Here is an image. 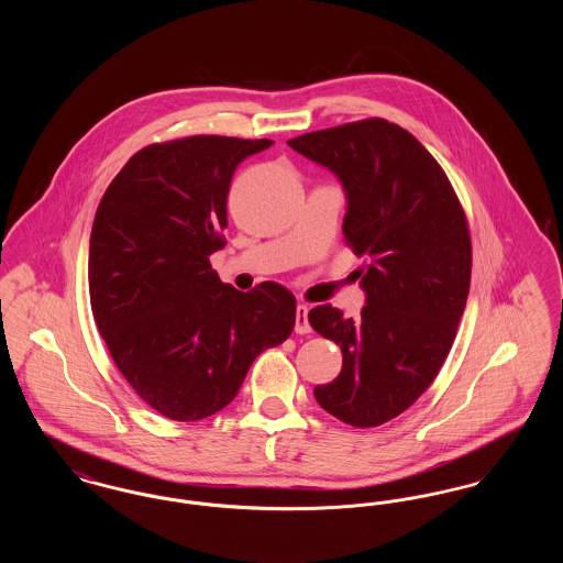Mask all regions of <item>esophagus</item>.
I'll return each instance as SVG.
<instances>
[{
  "mask_svg": "<svg viewBox=\"0 0 563 563\" xmlns=\"http://www.w3.org/2000/svg\"><path fill=\"white\" fill-rule=\"evenodd\" d=\"M295 331L301 333V335L312 331V327L308 322V306H303V303H299L297 310H295Z\"/></svg>",
  "mask_w": 563,
  "mask_h": 563,
  "instance_id": "esophagus-1",
  "label": "esophagus"
}]
</instances>
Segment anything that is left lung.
<instances>
[{
    "instance_id": "obj_1",
    "label": "left lung",
    "mask_w": 563,
    "mask_h": 563,
    "mask_svg": "<svg viewBox=\"0 0 563 563\" xmlns=\"http://www.w3.org/2000/svg\"><path fill=\"white\" fill-rule=\"evenodd\" d=\"M346 189L344 241L365 260L361 319L317 306L308 321L342 349V372L314 388L324 411L356 429L397 418L443 367L471 287L473 249L454 188L413 136L382 118L287 141Z\"/></svg>"
}]
</instances>
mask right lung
Here are the masks:
<instances>
[{
  "instance_id": "right-lung-1",
  "label": "right lung",
  "mask_w": 563,
  "mask_h": 563,
  "mask_svg": "<svg viewBox=\"0 0 563 563\" xmlns=\"http://www.w3.org/2000/svg\"><path fill=\"white\" fill-rule=\"evenodd\" d=\"M269 139L194 134L139 150L106 189L88 251L92 317L134 393L158 413L196 422L241 390L264 350L295 327L294 294L219 280L236 166Z\"/></svg>"
}]
</instances>
